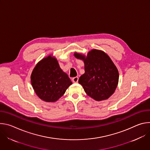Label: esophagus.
Returning a JSON list of instances; mask_svg holds the SVG:
<instances>
[{
	"instance_id": "obj_1",
	"label": "esophagus",
	"mask_w": 150,
	"mask_h": 150,
	"mask_svg": "<svg viewBox=\"0 0 150 150\" xmlns=\"http://www.w3.org/2000/svg\"><path fill=\"white\" fill-rule=\"evenodd\" d=\"M78 77H77V76H75V77H74V78H72V81L74 82H75V83H77L78 82Z\"/></svg>"
}]
</instances>
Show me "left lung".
Instances as JSON below:
<instances>
[{"mask_svg":"<svg viewBox=\"0 0 150 150\" xmlns=\"http://www.w3.org/2000/svg\"><path fill=\"white\" fill-rule=\"evenodd\" d=\"M74 56L83 60L85 73L79 79L86 94L96 101L108 99L119 82V72L110 57L104 52L92 49L87 55L75 52Z\"/></svg>","mask_w":150,"mask_h":150,"instance_id":"8db88e82","label":"left lung"}]
</instances>
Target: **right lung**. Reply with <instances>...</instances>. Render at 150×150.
<instances>
[{"label":"right lung","mask_w":150,"mask_h":150,"mask_svg":"<svg viewBox=\"0 0 150 150\" xmlns=\"http://www.w3.org/2000/svg\"><path fill=\"white\" fill-rule=\"evenodd\" d=\"M30 78L37 96L49 103L58 100L72 84L68 75L60 68L57 59L52 54L36 64Z\"/></svg>","instance_id":"add662e5"}]
</instances>
